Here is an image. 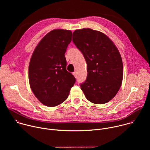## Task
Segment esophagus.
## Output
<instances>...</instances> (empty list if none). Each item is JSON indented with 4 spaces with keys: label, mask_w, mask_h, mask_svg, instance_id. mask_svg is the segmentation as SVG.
Returning <instances> with one entry per match:
<instances>
[{
    "label": "esophagus",
    "mask_w": 150,
    "mask_h": 150,
    "mask_svg": "<svg viewBox=\"0 0 150 150\" xmlns=\"http://www.w3.org/2000/svg\"><path fill=\"white\" fill-rule=\"evenodd\" d=\"M73 75H74V76L75 78H77V73H76V72H73Z\"/></svg>",
    "instance_id": "34e87169"
}]
</instances>
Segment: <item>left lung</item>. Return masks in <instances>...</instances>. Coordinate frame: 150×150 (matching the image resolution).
Listing matches in <instances>:
<instances>
[{"mask_svg": "<svg viewBox=\"0 0 150 150\" xmlns=\"http://www.w3.org/2000/svg\"><path fill=\"white\" fill-rule=\"evenodd\" d=\"M72 41L87 64V76L80 87L85 97L95 104L110 101L123 79V63L117 47L101 32L90 28L76 30Z\"/></svg>", "mask_w": 150, "mask_h": 150, "instance_id": "obj_1", "label": "left lung"}]
</instances>
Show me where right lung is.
I'll return each instance as SVG.
<instances>
[{
    "label": "right lung",
    "mask_w": 150,
    "mask_h": 150,
    "mask_svg": "<svg viewBox=\"0 0 150 150\" xmlns=\"http://www.w3.org/2000/svg\"><path fill=\"white\" fill-rule=\"evenodd\" d=\"M72 41V32L54 30L47 34L35 47L29 65L30 87L37 98L48 107L65 101L75 83L67 70L65 53Z\"/></svg>",
    "instance_id": "1"
}]
</instances>
